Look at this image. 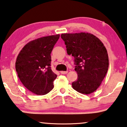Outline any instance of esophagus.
Segmentation results:
<instances>
[{"instance_id":"34e87169","label":"esophagus","mask_w":127,"mask_h":127,"mask_svg":"<svg viewBox=\"0 0 127 127\" xmlns=\"http://www.w3.org/2000/svg\"><path fill=\"white\" fill-rule=\"evenodd\" d=\"M60 73H61L62 74H66V73H68V71H60Z\"/></svg>"}]
</instances>
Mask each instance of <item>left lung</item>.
Here are the masks:
<instances>
[{
	"instance_id": "1",
	"label": "left lung",
	"mask_w": 127,
	"mask_h": 127,
	"mask_svg": "<svg viewBox=\"0 0 127 127\" xmlns=\"http://www.w3.org/2000/svg\"><path fill=\"white\" fill-rule=\"evenodd\" d=\"M61 37L67 54L75 58V70L78 76L72 83V88L85 95L95 92L108 69V55L104 45L90 33H62Z\"/></svg>"
}]
</instances>
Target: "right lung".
<instances>
[{"label":"right lung","instance_id":"right-lung-1","mask_svg":"<svg viewBox=\"0 0 127 127\" xmlns=\"http://www.w3.org/2000/svg\"><path fill=\"white\" fill-rule=\"evenodd\" d=\"M60 35L32 40L24 45L16 58L15 68L25 87L33 94L44 95L54 88L57 75L51 68V53Z\"/></svg>","mask_w":127,"mask_h":127}]
</instances>
